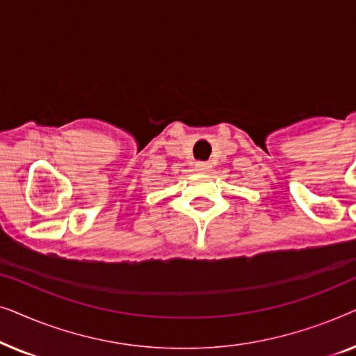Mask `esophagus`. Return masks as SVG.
Instances as JSON below:
<instances>
[{
  "mask_svg": "<svg viewBox=\"0 0 356 356\" xmlns=\"http://www.w3.org/2000/svg\"><path fill=\"white\" fill-rule=\"evenodd\" d=\"M209 168H211V163H207V162H197L196 163L197 172H207Z\"/></svg>",
  "mask_w": 356,
  "mask_h": 356,
  "instance_id": "1",
  "label": "esophagus"
}]
</instances>
